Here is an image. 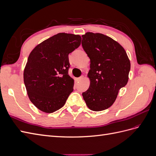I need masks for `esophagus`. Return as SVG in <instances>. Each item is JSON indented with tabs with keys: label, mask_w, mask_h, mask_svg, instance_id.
Masks as SVG:
<instances>
[{
	"label": "esophagus",
	"mask_w": 156,
	"mask_h": 156,
	"mask_svg": "<svg viewBox=\"0 0 156 156\" xmlns=\"http://www.w3.org/2000/svg\"><path fill=\"white\" fill-rule=\"evenodd\" d=\"M83 79V76H81V77H78V78H77V81H81V80Z\"/></svg>",
	"instance_id": "esophagus-1"
}]
</instances>
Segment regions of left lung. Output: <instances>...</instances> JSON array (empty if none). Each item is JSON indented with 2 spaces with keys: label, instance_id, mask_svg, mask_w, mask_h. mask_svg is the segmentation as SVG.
Segmentation results:
<instances>
[{
  "label": "left lung",
  "instance_id": "obj_1",
  "mask_svg": "<svg viewBox=\"0 0 156 156\" xmlns=\"http://www.w3.org/2000/svg\"><path fill=\"white\" fill-rule=\"evenodd\" d=\"M82 37V47L90 59L88 73L90 84L82 95L90 110H105L128 81L129 60L124 49L110 37L87 32Z\"/></svg>",
  "mask_w": 156,
  "mask_h": 156
}]
</instances>
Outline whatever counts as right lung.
<instances>
[{
  "label": "right lung",
  "instance_id": "obj_1",
  "mask_svg": "<svg viewBox=\"0 0 156 156\" xmlns=\"http://www.w3.org/2000/svg\"><path fill=\"white\" fill-rule=\"evenodd\" d=\"M79 35L58 33L32 51L24 70V83L31 102L51 113L62 107L73 90L68 75V55L81 45Z\"/></svg>",
  "mask_w": 156,
  "mask_h": 156
}]
</instances>
